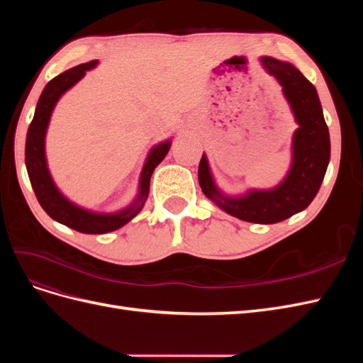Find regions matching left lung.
Segmentation results:
<instances>
[{"instance_id":"left-lung-1","label":"left lung","mask_w":363,"mask_h":363,"mask_svg":"<svg viewBox=\"0 0 363 363\" xmlns=\"http://www.w3.org/2000/svg\"><path fill=\"white\" fill-rule=\"evenodd\" d=\"M263 69L283 87L298 128L292 136V162L286 177L271 189H250L239 196L219 191L203 152L199 182L203 194L219 208L242 221L276 224L298 213L312 203L321 188L330 162V135L315 86L294 65L260 57Z\"/></svg>"}]
</instances>
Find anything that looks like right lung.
<instances>
[{
	"instance_id": "1",
	"label": "right lung",
	"mask_w": 363,
	"mask_h": 363,
	"mask_svg": "<svg viewBox=\"0 0 363 363\" xmlns=\"http://www.w3.org/2000/svg\"><path fill=\"white\" fill-rule=\"evenodd\" d=\"M96 65L98 60L82 63L79 67H74L59 74L57 77H54L39 96L35 116H33V121L28 127L26 140V167L31 188L36 194L39 204L54 221L87 235H101L113 232V230L125 225L142 211V207H144L148 199L151 175L171 148V139L160 142V144L151 148L144 163V168H142L140 172L138 196L133 200V203L119 212L98 213L87 211V208H83L69 201L57 189V186L50 174L45 156V136L50 119L60 96L69 91L75 83H79L84 77L86 71L95 68Z\"/></svg>"
}]
</instances>
